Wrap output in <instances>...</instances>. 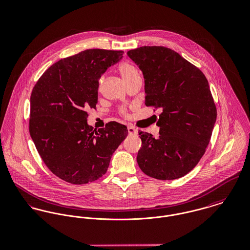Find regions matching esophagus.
Listing matches in <instances>:
<instances>
[{"mask_svg":"<svg viewBox=\"0 0 250 250\" xmlns=\"http://www.w3.org/2000/svg\"><path fill=\"white\" fill-rule=\"evenodd\" d=\"M127 130H128L129 135H134L137 133V130L135 129L134 127H132V126H128V127H127Z\"/></svg>","mask_w":250,"mask_h":250,"instance_id":"esophagus-1","label":"esophagus"}]
</instances>
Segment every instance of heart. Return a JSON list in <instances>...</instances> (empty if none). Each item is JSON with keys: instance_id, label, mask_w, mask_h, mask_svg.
Masks as SVG:
<instances>
[{"instance_id": "1", "label": "heart", "mask_w": 250, "mask_h": 250, "mask_svg": "<svg viewBox=\"0 0 250 250\" xmlns=\"http://www.w3.org/2000/svg\"><path fill=\"white\" fill-rule=\"evenodd\" d=\"M119 71H120L122 77L124 79V81L126 83L131 82L132 80H134L136 78L140 77V73L137 70V68L135 67L133 64H131L130 62H122L119 65ZM102 83H103V78L100 80V84H102Z\"/></svg>"}]
</instances>
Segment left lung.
Wrapping results in <instances>:
<instances>
[{"label": "left lung", "mask_w": 250, "mask_h": 250, "mask_svg": "<svg viewBox=\"0 0 250 250\" xmlns=\"http://www.w3.org/2000/svg\"><path fill=\"white\" fill-rule=\"evenodd\" d=\"M143 72L146 105L161 108L159 137L140 131L137 163L158 180H174L196 167L209 144L217 110L204 73L172 49L142 46L127 52Z\"/></svg>", "instance_id": "left-lung-1"}]
</instances>
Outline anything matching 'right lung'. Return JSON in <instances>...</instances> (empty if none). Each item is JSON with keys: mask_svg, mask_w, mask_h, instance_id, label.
<instances>
[{"mask_svg": "<svg viewBox=\"0 0 250 250\" xmlns=\"http://www.w3.org/2000/svg\"><path fill=\"white\" fill-rule=\"evenodd\" d=\"M124 51L87 49L53 63L30 96L29 132L50 171L74 185L105 174L111 157L127 136L117 122L94 131L87 108H95L99 80Z\"/></svg>", "mask_w": 250, "mask_h": 250, "instance_id": "obj_1", "label": "right lung"}]
</instances>
